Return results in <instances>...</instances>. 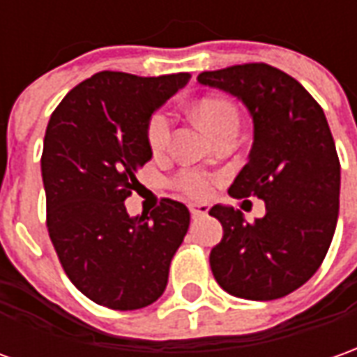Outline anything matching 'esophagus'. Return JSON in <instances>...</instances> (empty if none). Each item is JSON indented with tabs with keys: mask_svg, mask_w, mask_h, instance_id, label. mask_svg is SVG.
Masks as SVG:
<instances>
[{
	"mask_svg": "<svg viewBox=\"0 0 357 357\" xmlns=\"http://www.w3.org/2000/svg\"><path fill=\"white\" fill-rule=\"evenodd\" d=\"M189 213H191L193 217H203V215L209 213V205H205V203H191V205H189Z\"/></svg>",
	"mask_w": 357,
	"mask_h": 357,
	"instance_id": "34e87169",
	"label": "esophagus"
}]
</instances>
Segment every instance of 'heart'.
I'll return each instance as SVG.
<instances>
[{
	"label": "heart",
	"mask_w": 357,
	"mask_h": 357,
	"mask_svg": "<svg viewBox=\"0 0 357 357\" xmlns=\"http://www.w3.org/2000/svg\"><path fill=\"white\" fill-rule=\"evenodd\" d=\"M195 115L211 137H217L225 127L238 125V111L229 99L222 97H203L195 105ZM169 138H172V115L168 111H156L146 123L148 146L154 154H162L168 148ZM176 185L189 197L205 199L211 195L215 179L203 172L185 169L176 178Z\"/></svg>",
	"instance_id": "1"
}]
</instances>
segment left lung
Segmentation results:
<instances>
[{"label": "left lung", "instance_id": "1", "mask_svg": "<svg viewBox=\"0 0 357 357\" xmlns=\"http://www.w3.org/2000/svg\"><path fill=\"white\" fill-rule=\"evenodd\" d=\"M197 82L250 111L254 142L229 193L266 203L254 222L232 207L209 211L225 230L211 250L213 275L240 299L285 297L321 268L338 220L340 160L324 111L295 77L264 62L203 72Z\"/></svg>", "mask_w": 357, "mask_h": 357}]
</instances>
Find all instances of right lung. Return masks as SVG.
Returning <instances> with one entry per match:
<instances>
[{"mask_svg":"<svg viewBox=\"0 0 357 357\" xmlns=\"http://www.w3.org/2000/svg\"><path fill=\"white\" fill-rule=\"evenodd\" d=\"M189 77L99 72L50 115L40 158L46 227L70 281L101 307L142 309L168 285L189 229L188 207L162 199L150 215L128 217L125 199L152 158L148 119Z\"/></svg>","mask_w":357,"mask_h":357,"instance_id":"right-lung-1","label":"right lung"}]
</instances>
